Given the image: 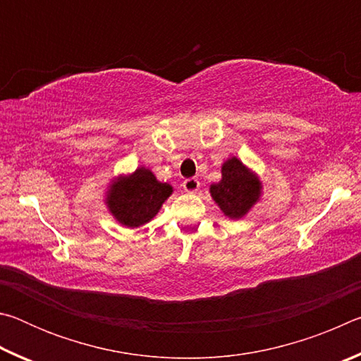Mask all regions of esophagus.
Here are the masks:
<instances>
[{
    "label": "esophagus",
    "mask_w": 361,
    "mask_h": 361,
    "mask_svg": "<svg viewBox=\"0 0 361 361\" xmlns=\"http://www.w3.org/2000/svg\"><path fill=\"white\" fill-rule=\"evenodd\" d=\"M183 188L186 192H195L200 188V181L197 178H186L183 181Z\"/></svg>",
    "instance_id": "34e87169"
}]
</instances>
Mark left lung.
Here are the masks:
<instances>
[{
  "label": "left lung",
  "mask_w": 361,
  "mask_h": 361,
  "mask_svg": "<svg viewBox=\"0 0 361 361\" xmlns=\"http://www.w3.org/2000/svg\"><path fill=\"white\" fill-rule=\"evenodd\" d=\"M223 178L212 185L210 192L219 209L229 218H240L259 197V181L239 159L232 157L223 164Z\"/></svg>",
  "instance_id": "left-lung-1"
}]
</instances>
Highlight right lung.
I'll return each instance as SVG.
<instances>
[{
  "mask_svg": "<svg viewBox=\"0 0 361 361\" xmlns=\"http://www.w3.org/2000/svg\"><path fill=\"white\" fill-rule=\"evenodd\" d=\"M170 194L172 186L159 183L148 169L142 167L114 183L109 189L108 207L119 223L138 228L156 216Z\"/></svg>",
  "mask_w": 361,
  "mask_h": 361,
  "instance_id": "obj_1",
  "label": "right lung"
}]
</instances>
